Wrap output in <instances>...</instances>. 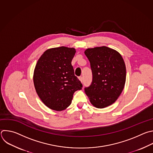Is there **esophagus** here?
Wrapping results in <instances>:
<instances>
[{
    "instance_id": "esophagus-1",
    "label": "esophagus",
    "mask_w": 153,
    "mask_h": 153,
    "mask_svg": "<svg viewBox=\"0 0 153 153\" xmlns=\"http://www.w3.org/2000/svg\"><path fill=\"white\" fill-rule=\"evenodd\" d=\"M79 80H80L82 82L83 81V76H80V77H79Z\"/></svg>"
}]
</instances>
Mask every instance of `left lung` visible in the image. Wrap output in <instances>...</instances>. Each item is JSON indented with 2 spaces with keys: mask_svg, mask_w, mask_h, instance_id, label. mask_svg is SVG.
I'll return each mask as SVG.
<instances>
[{
  "mask_svg": "<svg viewBox=\"0 0 153 153\" xmlns=\"http://www.w3.org/2000/svg\"><path fill=\"white\" fill-rule=\"evenodd\" d=\"M92 74L91 85L85 88L90 102L95 107L105 108L113 104L121 94L126 83V68L121 55L108 47L88 48Z\"/></svg>",
  "mask_w": 153,
  "mask_h": 153,
  "instance_id": "obj_1",
  "label": "left lung"
}]
</instances>
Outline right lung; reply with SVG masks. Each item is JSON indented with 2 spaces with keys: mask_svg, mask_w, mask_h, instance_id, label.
I'll list each match as a JSON object with an SVG mask.
<instances>
[{
  "mask_svg": "<svg viewBox=\"0 0 153 153\" xmlns=\"http://www.w3.org/2000/svg\"><path fill=\"white\" fill-rule=\"evenodd\" d=\"M75 53L74 48H50L36 64L34 86L41 101L51 109L64 110L71 105L74 92L82 89V84L71 65Z\"/></svg>",
  "mask_w": 153,
  "mask_h": 153,
  "instance_id": "right-lung-1",
  "label": "right lung"
}]
</instances>
